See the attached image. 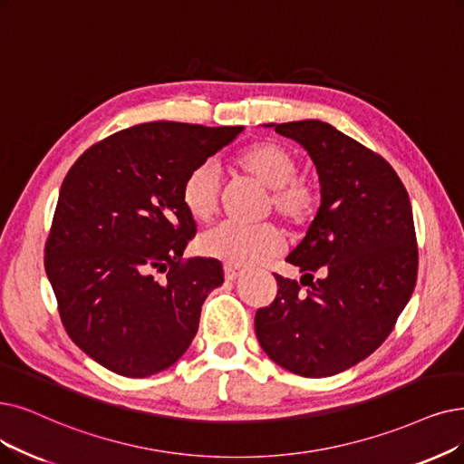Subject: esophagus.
<instances>
[{"label":"esophagus","instance_id":"esophagus-1","mask_svg":"<svg viewBox=\"0 0 464 464\" xmlns=\"http://www.w3.org/2000/svg\"><path fill=\"white\" fill-rule=\"evenodd\" d=\"M239 274H242V270H239V268H236V266H232V265H225V277H227V282H234Z\"/></svg>","mask_w":464,"mask_h":464}]
</instances>
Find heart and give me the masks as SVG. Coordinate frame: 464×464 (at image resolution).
<instances>
[{
  "label": "heart",
  "mask_w": 464,
  "mask_h": 464,
  "mask_svg": "<svg viewBox=\"0 0 464 464\" xmlns=\"http://www.w3.org/2000/svg\"><path fill=\"white\" fill-rule=\"evenodd\" d=\"M237 169L270 188V208L291 227H304L316 217L322 196L316 184L299 179V160L280 142H255L234 158ZM184 209L198 220H209L220 199V179L211 163L194 168L180 187ZM284 247L282 230L265 225H237L220 222L199 237L198 249L201 255L217 258L232 266H249L280 253Z\"/></svg>",
  "instance_id": "heart-1"
}]
</instances>
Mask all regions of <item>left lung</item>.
<instances>
[{
    "instance_id": "1",
    "label": "left lung",
    "mask_w": 464,
    "mask_h": 464,
    "mask_svg": "<svg viewBox=\"0 0 464 464\" xmlns=\"http://www.w3.org/2000/svg\"><path fill=\"white\" fill-rule=\"evenodd\" d=\"M268 127L308 152L322 203L285 258L303 272L301 284L274 274L277 295L256 310L255 333L287 372L331 377L373 354L411 299L419 266L411 201L391 163L333 125Z\"/></svg>"
}]
</instances>
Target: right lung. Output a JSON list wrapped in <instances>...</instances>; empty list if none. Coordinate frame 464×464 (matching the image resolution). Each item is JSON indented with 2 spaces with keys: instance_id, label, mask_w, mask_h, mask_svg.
<instances>
[{
  "instance_id": "add662e5",
  "label": "right lung",
  "mask_w": 464,
  "mask_h": 464,
  "mask_svg": "<svg viewBox=\"0 0 464 464\" xmlns=\"http://www.w3.org/2000/svg\"><path fill=\"white\" fill-rule=\"evenodd\" d=\"M242 131L140 123L92 144L68 171L45 272L68 337L110 372L150 377L196 337L201 304L225 274L217 258L182 261L196 222L180 187Z\"/></svg>"
}]
</instances>
